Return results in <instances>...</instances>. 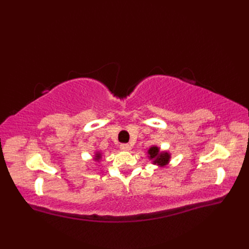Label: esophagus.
Wrapping results in <instances>:
<instances>
[{
    "label": "esophagus",
    "mask_w": 249,
    "mask_h": 249,
    "mask_svg": "<svg viewBox=\"0 0 249 249\" xmlns=\"http://www.w3.org/2000/svg\"><path fill=\"white\" fill-rule=\"evenodd\" d=\"M120 149L123 150V151H129L130 145L127 144V143H122V144H120Z\"/></svg>",
    "instance_id": "obj_1"
}]
</instances>
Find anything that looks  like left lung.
<instances>
[{
    "mask_svg": "<svg viewBox=\"0 0 249 249\" xmlns=\"http://www.w3.org/2000/svg\"><path fill=\"white\" fill-rule=\"evenodd\" d=\"M147 154H149V158L153 161V163L160 167L168 165V162L170 160L171 157V155L169 154L168 152L160 151V147H157L155 145L150 147L149 151H147Z\"/></svg>",
    "mask_w": 249,
    "mask_h": 249,
    "instance_id": "left-lung-1",
    "label": "left lung"
}]
</instances>
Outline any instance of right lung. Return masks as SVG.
I'll use <instances>...</instances> for the list:
<instances>
[{
  "mask_svg": "<svg viewBox=\"0 0 249 249\" xmlns=\"http://www.w3.org/2000/svg\"><path fill=\"white\" fill-rule=\"evenodd\" d=\"M100 158H102V154H100L99 152H96V154H95L94 160H100Z\"/></svg>",
  "mask_w": 249,
  "mask_h": 249,
  "instance_id": "add662e5",
  "label": "right lung"
}]
</instances>
